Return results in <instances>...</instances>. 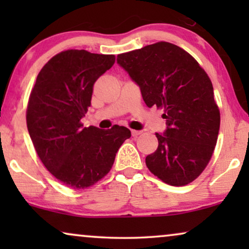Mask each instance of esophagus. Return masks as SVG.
<instances>
[{
  "label": "esophagus",
  "mask_w": 249,
  "mask_h": 249,
  "mask_svg": "<svg viewBox=\"0 0 249 249\" xmlns=\"http://www.w3.org/2000/svg\"><path fill=\"white\" fill-rule=\"evenodd\" d=\"M142 134V130H131V135L134 136V137H137Z\"/></svg>",
  "instance_id": "obj_1"
}]
</instances>
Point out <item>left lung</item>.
Returning <instances> with one entry per match:
<instances>
[{
  "label": "left lung",
  "instance_id": "1",
  "mask_svg": "<svg viewBox=\"0 0 249 249\" xmlns=\"http://www.w3.org/2000/svg\"><path fill=\"white\" fill-rule=\"evenodd\" d=\"M117 62L145 104L164 110L166 128L155 134L159 146L146 156L148 170L168 185H188L210 162L220 130L209 76L189 53L166 42L119 54Z\"/></svg>",
  "mask_w": 249,
  "mask_h": 249
}]
</instances>
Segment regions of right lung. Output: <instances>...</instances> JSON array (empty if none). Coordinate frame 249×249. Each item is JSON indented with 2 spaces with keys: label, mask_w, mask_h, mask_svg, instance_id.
<instances>
[{
  "label": "right lung",
  "mask_w": 249,
  "mask_h": 249,
  "mask_svg": "<svg viewBox=\"0 0 249 249\" xmlns=\"http://www.w3.org/2000/svg\"><path fill=\"white\" fill-rule=\"evenodd\" d=\"M114 55L68 50L53 56L37 76L27 107V128L40 161L72 189L87 188L113 165L128 128L84 127L93 86L114 64Z\"/></svg>",
  "instance_id": "obj_1"
}]
</instances>
